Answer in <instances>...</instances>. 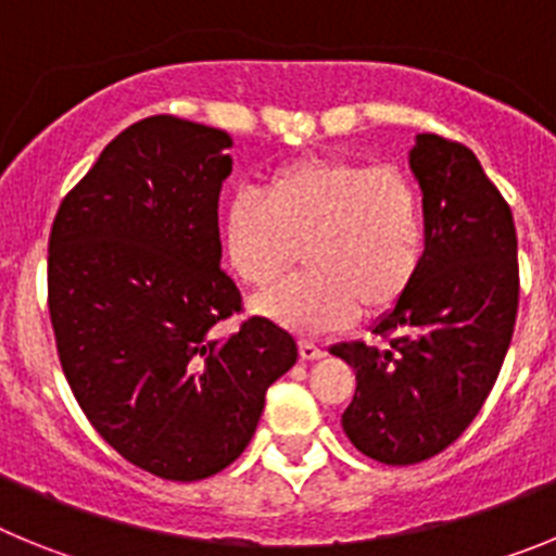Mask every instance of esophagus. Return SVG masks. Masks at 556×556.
Returning <instances> with one entry per match:
<instances>
[{
	"label": "esophagus",
	"instance_id": "1",
	"mask_svg": "<svg viewBox=\"0 0 556 556\" xmlns=\"http://www.w3.org/2000/svg\"><path fill=\"white\" fill-rule=\"evenodd\" d=\"M326 353H323L320 345H314V342H308V339H303L301 342V358L303 362H317V358H323Z\"/></svg>",
	"mask_w": 556,
	"mask_h": 556
}]
</instances>
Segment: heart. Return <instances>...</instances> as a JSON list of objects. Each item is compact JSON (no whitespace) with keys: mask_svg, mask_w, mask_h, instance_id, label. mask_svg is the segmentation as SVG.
Wrapping results in <instances>:
<instances>
[{"mask_svg":"<svg viewBox=\"0 0 556 556\" xmlns=\"http://www.w3.org/2000/svg\"><path fill=\"white\" fill-rule=\"evenodd\" d=\"M303 248L306 275L253 303L298 333H328L384 314L415 287L426 255L424 203L404 172L303 155L264 172L219 217V250L236 281L273 287Z\"/></svg>","mask_w":556,"mask_h":556,"instance_id":"heart-1","label":"heart"}]
</instances>
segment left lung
Wrapping results in <instances>:
<instances>
[{"label":"left lung","mask_w":556,"mask_h":556,"mask_svg":"<svg viewBox=\"0 0 556 556\" xmlns=\"http://www.w3.org/2000/svg\"><path fill=\"white\" fill-rule=\"evenodd\" d=\"M409 169L424 191L426 255L409 294L372 323L390 345L331 348L356 370L342 429L384 465L431 459L468 429L498 378L518 312L513 211L479 159L420 132Z\"/></svg>","instance_id":"left-lung-1"}]
</instances>
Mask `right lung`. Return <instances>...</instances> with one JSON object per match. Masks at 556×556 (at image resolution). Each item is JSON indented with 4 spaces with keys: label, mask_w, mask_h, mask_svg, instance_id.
<instances>
[{
    "label": "right lung",
    "mask_w": 556,
    "mask_h": 556,
    "mask_svg": "<svg viewBox=\"0 0 556 556\" xmlns=\"http://www.w3.org/2000/svg\"><path fill=\"white\" fill-rule=\"evenodd\" d=\"M225 130L150 116L119 132L68 191L49 236V317L77 404L136 468L198 481L248 448L264 395L298 345L242 308L219 269Z\"/></svg>",
    "instance_id": "obj_1"
}]
</instances>
